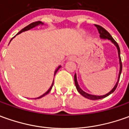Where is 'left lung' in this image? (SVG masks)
Returning <instances> with one entry per match:
<instances>
[{
    "mask_svg": "<svg viewBox=\"0 0 129 129\" xmlns=\"http://www.w3.org/2000/svg\"><path fill=\"white\" fill-rule=\"evenodd\" d=\"M95 26H96L97 29H98V32H99V34H100V36L101 39H109V40H110L114 44V45L116 46V47L117 48V50H118V54H119V63H120V70H119V74L118 81H117L116 85H115L114 87L113 88V89L111 90L110 92H109L107 94H106V95H100V96L90 95V94H88V93H86V92H84L83 90H81V88L79 87V84H78V82H77L76 75V74L74 75V82H75V86H76V89H77V90L79 91V93L81 95H82L83 96L85 97V98H88V99H90V100H94L102 99V98H105V97L108 96L109 95H110L111 93H112L114 90H116V88H117V85H118L119 80V78H120L121 73V70H122V63H121V57H120V48H119V45H118V43L114 41V39L112 37V36L110 34V33L108 32L107 30H105V29H104L103 27H102V26L100 25H98V24H95Z\"/></svg>",
    "mask_w": 129,
    "mask_h": 129,
    "instance_id": "1",
    "label": "left lung"
}]
</instances>
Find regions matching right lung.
<instances>
[{"label": "right lung", "mask_w": 129, "mask_h": 129, "mask_svg": "<svg viewBox=\"0 0 129 129\" xmlns=\"http://www.w3.org/2000/svg\"><path fill=\"white\" fill-rule=\"evenodd\" d=\"M43 24V23L41 22V21H38V22H32V23H31V24H29V25H28V26H26V27H24V29H22V30H21V31H19V32L18 33V34H20V33L23 32V31H27V30H29V29H32V28H34V27H35L36 26L39 25V24ZM12 39H11V40H12ZM11 40H10V41H11ZM60 67H61V66H59V67H58V68H57V70H55V74L56 72H57V70H59ZM53 83H52V86H50V88L49 89H48V91H47L46 93H44L43 95H42L41 96H40V97H39V98H37V99H38V98H42L43 96H44V95H47V94H48V93H49L50 91V90L52 89V87H53Z\"/></svg>", "instance_id": "1"}]
</instances>
